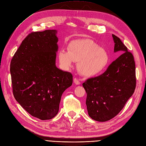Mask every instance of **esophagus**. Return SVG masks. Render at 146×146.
Returning a JSON list of instances; mask_svg holds the SVG:
<instances>
[{"label": "esophagus", "mask_w": 146, "mask_h": 146, "mask_svg": "<svg viewBox=\"0 0 146 146\" xmlns=\"http://www.w3.org/2000/svg\"><path fill=\"white\" fill-rule=\"evenodd\" d=\"M73 81H74V83L76 84V85H79L80 84L79 80L77 79V78H74L73 79Z\"/></svg>", "instance_id": "1"}]
</instances>
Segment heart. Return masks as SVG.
Here are the masks:
<instances>
[{
	"label": "heart",
	"instance_id": "obj_1",
	"mask_svg": "<svg viewBox=\"0 0 146 146\" xmlns=\"http://www.w3.org/2000/svg\"><path fill=\"white\" fill-rule=\"evenodd\" d=\"M61 66L68 69L73 62L78 63L79 73L92 77L103 73L110 62L108 52L90 39L74 40L69 43L68 52L61 50L58 54Z\"/></svg>",
	"mask_w": 146,
	"mask_h": 146
}]
</instances>
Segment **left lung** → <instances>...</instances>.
<instances>
[{
	"label": "left lung",
	"mask_w": 146,
	"mask_h": 146,
	"mask_svg": "<svg viewBox=\"0 0 146 146\" xmlns=\"http://www.w3.org/2000/svg\"><path fill=\"white\" fill-rule=\"evenodd\" d=\"M114 52L121 55L100 76L86 80L82 85L87 93L89 116L98 121L115 117L125 106L136 87L135 64L132 53L116 35L112 34Z\"/></svg>",
	"instance_id": "1"
}]
</instances>
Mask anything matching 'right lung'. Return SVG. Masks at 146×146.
<instances>
[{
	"label": "right lung",
	"instance_id": "add662e5",
	"mask_svg": "<svg viewBox=\"0 0 146 146\" xmlns=\"http://www.w3.org/2000/svg\"><path fill=\"white\" fill-rule=\"evenodd\" d=\"M56 30L31 32L10 64L14 98L29 114L41 120L56 116L63 92L73 83L71 73L56 67Z\"/></svg>",
	"mask_w": 146,
	"mask_h": 146
}]
</instances>
